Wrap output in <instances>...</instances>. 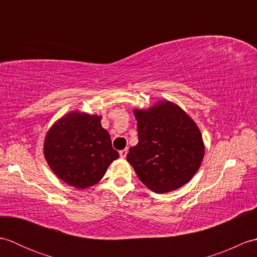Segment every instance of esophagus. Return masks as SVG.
Here are the masks:
<instances>
[{"instance_id":"34e87169","label":"esophagus","mask_w":257,"mask_h":257,"mask_svg":"<svg viewBox=\"0 0 257 257\" xmlns=\"http://www.w3.org/2000/svg\"><path fill=\"white\" fill-rule=\"evenodd\" d=\"M127 154H128V149H123V150H120L119 151V155L121 158H125L127 157Z\"/></svg>"}]
</instances>
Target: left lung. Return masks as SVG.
Returning <instances> with one entry per match:
<instances>
[{
  "label": "left lung",
  "instance_id": "8db88e82",
  "mask_svg": "<svg viewBox=\"0 0 257 257\" xmlns=\"http://www.w3.org/2000/svg\"><path fill=\"white\" fill-rule=\"evenodd\" d=\"M138 145L127 161L141 182L156 193L188 183L199 170L204 145L198 125L181 108L159 101L148 110L136 109Z\"/></svg>",
  "mask_w": 257,
  "mask_h": 257
}]
</instances>
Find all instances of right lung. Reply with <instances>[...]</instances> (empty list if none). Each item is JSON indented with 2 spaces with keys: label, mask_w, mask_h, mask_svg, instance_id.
Here are the masks:
<instances>
[{
  "label": "right lung",
  "mask_w": 257,
  "mask_h": 257,
  "mask_svg": "<svg viewBox=\"0 0 257 257\" xmlns=\"http://www.w3.org/2000/svg\"><path fill=\"white\" fill-rule=\"evenodd\" d=\"M100 116L70 112L47 133L44 156L53 172L64 182L86 189L99 182L107 168L118 159Z\"/></svg>",
  "instance_id": "right-lung-1"
}]
</instances>
